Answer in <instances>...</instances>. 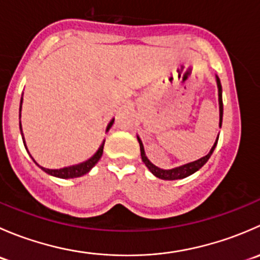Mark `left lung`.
<instances>
[{
    "instance_id": "8db88e82",
    "label": "left lung",
    "mask_w": 260,
    "mask_h": 260,
    "mask_svg": "<svg viewBox=\"0 0 260 260\" xmlns=\"http://www.w3.org/2000/svg\"><path fill=\"white\" fill-rule=\"evenodd\" d=\"M216 84H217V91H219V111H220L219 125H220V128H221V123H222V89H221V83H220V79H219V77H217V75H216ZM137 140H138V143H140L141 157H142V161L145 162L147 169H148L149 171H151L152 174L154 175V176L158 177V179H161V180H180V179H185V177H187V176H190V175L195 174L196 171H199V170H200L201 167H203L204 165L208 162V159L210 158V156L212 154V152H214L215 147H216V145H217V140H219V136H217V138H216V141H215L214 146L211 147L210 152H209L206 156L201 157V158L196 159V161H193V162H190V164L182 165V166L175 167V169H171V170H164V169H159V167L154 166V165L152 164V162L149 161L148 158H147V156L145 153V148H143V143H142V141H141V138L138 137V136H137Z\"/></svg>"
}]
</instances>
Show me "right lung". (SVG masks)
I'll return each instance as SVG.
<instances>
[{"label": "right lung", "instance_id": "right-lung-1", "mask_svg": "<svg viewBox=\"0 0 260 260\" xmlns=\"http://www.w3.org/2000/svg\"><path fill=\"white\" fill-rule=\"evenodd\" d=\"M21 104H22V98H21ZM20 112H21V106H20ZM20 117H21V113H20ZM114 123V119H112L111 122H109V124L107 125V129L106 132H108L109 129H111V127L113 125ZM20 129H21V135H22V128H21V122H20ZM22 140H23V145L26 147V143H25V138H23V135H22ZM104 142L106 141H103V143H102L101 147L98 148V151L95 152V153L93 154V156L90 157V158H88L86 161L81 162V164H78V165H73V166H68V167H62V169H59V170H50V169H45V167H40L43 171H45L46 174L51 175V176H55V177H59V179H75V177H80L83 176V175L88 174L89 171H90L91 169H93L94 166L96 165V162L101 159L102 154H103V147H104Z\"/></svg>", "mask_w": 260, "mask_h": 260}]
</instances>
